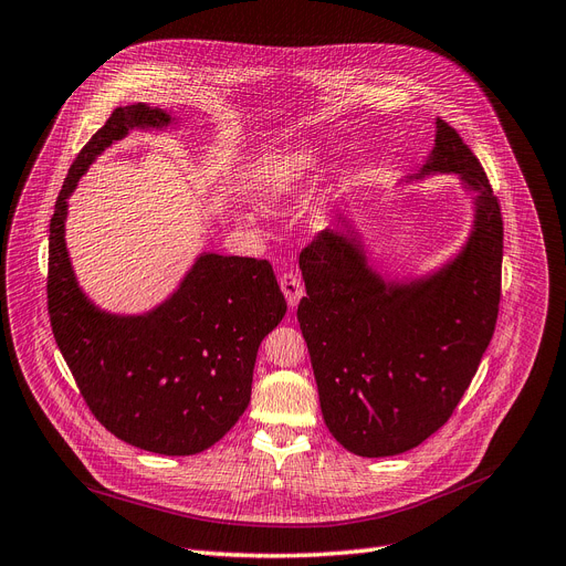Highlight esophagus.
I'll return each mask as SVG.
<instances>
[{
  "instance_id": "esophagus-1",
  "label": "esophagus",
  "mask_w": 566,
  "mask_h": 566,
  "mask_svg": "<svg viewBox=\"0 0 566 566\" xmlns=\"http://www.w3.org/2000/svg\"><path fill=\"white\" fill-rule=\"evenodd\" d=\"M280 286H282V291H284L289 307L296 310V305L301 303L303 293H305V284H303L301 275H296V273H284V275L280 277Z\"/></svg>"
}]
</instances>
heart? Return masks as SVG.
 <instances>
[{
    "instance_id": "b5f03b06",
    "label": "heart",
    "mask_w": 566,
    "mask_h": 566,
    "mask_svg": "<svg viewBox=\"0 0 566 566\" xmlns=\"http://www.w3.org/2000/svg\"><path fill=\"white\" fill-rule=\"evenodd\" d=\"M322 150L312 143L293 145L282 155H277L259 182V199L265 208H284L289 206L314 178Z\"/></svg>"
}]
</instances>
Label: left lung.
Returning <instances> with one entry per match:
<instances>
[{
    "label": "left lung",
    "mask_w": 566,
    "mask_h": 566,
    "mask_svg": "<svg viewBox=\"0 0 566 566\" xmlns=\"http://www.w3.org/2000/svg\"><path fill=\"white\" fill-rule=\"evenodd\" d=\"M458 176L474 191L470 235L421 277L388 280L367 259L349 217L301 252L307 342L324 421L363 458L419 447L449 421L495 333L502 212L485 170L458 132L434 122V147L407 182Z\"/></svg>",
    "instance_id": "1"
}]
</instances>
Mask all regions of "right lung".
Masks as SVG:
<instances>
[{"label":"right lung","mask_w":566,"mask_h":566,"mask_svg":"<svg viewBox=\"0 0 566 566\" xmlns=\"http://www.w3.org/2000/svg\"><path fill=\"white\" fill-rule=\"evenodd\" d=\"M170 125L176 119L157 106L115 108L71 164L51 219L48 312L96 421L143 451L193 455L222 439L250 405L259 344L286 314L273 265L203 252L164 303L113 314L85 296L64 238L69 196L90 164L132 129Z\"/></svg>","instance_id":"obj_1"}]
</instances>
